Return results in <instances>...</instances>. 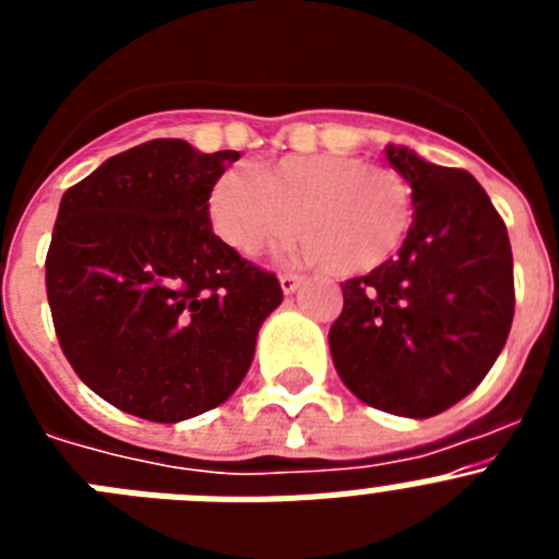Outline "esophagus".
Returning a JSON list of instances; mask_svg holds the SVG:
<instances>
[{
	"label": "esophagus",
	"mask_w": 559,
	"mask_h": 559,
	"mask_svg": "<svg viewBox=\"0 0 559 559\" xmlns=\"http://www.w3.org/2000/svg\"><path fill=\"white\" fill-rule=\"evenodd\" d=\"M280 285H283V294H294L302 285V276L294 274V271H285V274H280Z\"/></svg>",
	"instance_id": "1"
}]
</instances>
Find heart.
I'll return each mask as SVG.
<instances>
[{
	"instance_id": "1",
	"label": "heart",
	"mask_w": 559,
	"mask_h": 559,
	"mask_svg": "<svg viewBox=\"0 0 559 559\" xmlns=\"http://www.w3.org/2000/svg\"><path fill=\"white\" fill-rule=\"evenodd\" d=\"M210 221L231 251L254 257L296 231L330 274H367L403 246L412 192L403 176L358 156H288L260 170H226L210 190Z\"/></svg>"
}]
</instances>
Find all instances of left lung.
<instances>
[{
	"mask_svg": "<svg viewBox=\"0 0 559 559\" xmlns=\"http://www.w3.org/2000/svg\"><path fill=\"white\" fill-rule=\"evenodd\" d=\"M386 156L412 185V226L394 260L341 285L330 353L367 406L423 419L467 397L507 344L512 246L471 173L408 147L389 145Z\"/></svg>",
	"mask_w": 559,
	"mask_h": 559,
	"instance_id": "obj_1",
	"label": "left lung"
}]
</instances>
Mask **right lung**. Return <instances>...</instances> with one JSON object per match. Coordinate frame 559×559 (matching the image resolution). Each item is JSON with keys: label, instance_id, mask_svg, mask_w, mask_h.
Here are the masks:
<instances>
[{"label": "right lung", "instance_id": "add662e5", "mask_svg": "<svg viewBox=\"0 0 559 559\" xmlns=\"http://www.w3.org/2000/svg\"><path fill=\"white\" fill-rule=\"evenodd\" d=\"M237 151L151 140L61 199L47 299L63 355L95 394L151 423L221 406L246 378L280 280L210 224V190Z\"/></svg>", "mask_w": 559, "mask_h": 559}]
</instances>
